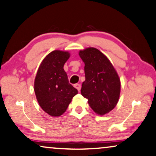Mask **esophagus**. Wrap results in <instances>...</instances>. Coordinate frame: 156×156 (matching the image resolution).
I'll return each mask as SVG.
<instances>
[{"mask_svg": "<svg viewBox=\"0 0 156 156\" xmlns=\"http://www.w3.org/2000/svg\"><path fill=\"white\" fill-rule=\"evenodd\" d=\"M74 87L76 88H77V90L78 91L80 90V88H81V86H80V84H78V83H76L74 85Z\"/></svg>", "mask_w": 156, "mask_h": 156, "instance_id": "esophagus-1", "label": "esophagus"}]
</instances>
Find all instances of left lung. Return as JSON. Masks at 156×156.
Masks as SVG:
<instances>
[{"instance_id": "8db88e82", "label": "left lung", "mask_w": 156, "mask_h": 156, "mask_svg": "<svg viewBox=\"0 0 156 156\" xmlns=\"http://www.w3.org/2000/svg\"><path fill=\"white\" fill-rule=\"evenodd\" d=\"M79 55L85 63L86 76L81 94L88 100L95 113L105 115L117 105L120 93L119 76L108 58L97 48L80 51Z\"/></svg>"}]
</instances>
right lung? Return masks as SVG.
<instances>
[{"label":"right lung","instance_id":"1","mask_svg":"<svg viewBox=\"0 0 156 156\" xmlns=\"http://www.w3.org/2000/svg\"><path fill=\"white\" fill-rule=\"evenodd\" d=\"M70 58L67 51H53L39 66L34 82L37 101L43 111L57 117L65 113L78 90L69 83L63 69Z\"/></svg>","mask_w":156,"mask_h":156}]
</instances>
